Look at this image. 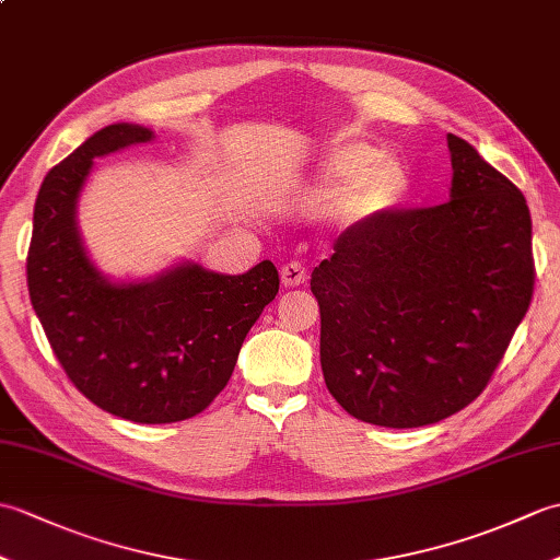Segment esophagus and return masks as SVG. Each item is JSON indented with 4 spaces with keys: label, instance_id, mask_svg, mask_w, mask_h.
<instances>
[{
    "label": "esophagus",
    "instance_id": "1",
    "mask_svg": "<svg viewBox=\"0 0 560 560\" xmlns=\"http://www.w3.org/2000/svg\"><path fill=\"white\" fill-rule=\"evenodd\" d=\"M307 281V269L301 265V261H289V265L281 267V283L287 289L303 287Z\"/></svg>",
    "mask_w": 560,
    "mask_h": 560
}]
</instances>
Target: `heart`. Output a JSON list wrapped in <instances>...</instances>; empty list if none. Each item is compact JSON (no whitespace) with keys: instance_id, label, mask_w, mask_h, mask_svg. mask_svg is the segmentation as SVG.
Returning a JSON list of instances; mask_svg holds the SVG:
<instances>
[{"instance_id":"obj_1","label":"heart","mask_w":560,"mask_h":560,"mask_svg":"<svg viewBox=\"0 0 560 560\" xmlns=\"http://www.w3.org/2000/svg\"><path fill=\"white\" fill-rule=\"evenodd\" d=\"M315 192L331 195L327 213L339 229H365L404 207L413 192V171L399 153L339 141L319 161Z\"/></svg>"}]
</instances>
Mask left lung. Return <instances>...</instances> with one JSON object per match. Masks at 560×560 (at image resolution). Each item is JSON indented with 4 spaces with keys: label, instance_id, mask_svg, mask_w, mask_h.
Here are the masks:
<instances>
[{
    "label": "left lung",
    "instance_id": "left-lung-1",
    "mask_svg": "<svg viewBox=\"0 0 560 560\" xmlns=\"http://www.w3.org/2000/svg\"><path fill=\"white\" fill-rule=\"evenodd\" d=\"M450 201L339 235L311 291L327 389L355 419L438 423L477 399L534 291L520 189L447 135Z\"/></svg>",
    "mask_w": 560,
    "mask_h": 560
}]
</instances>
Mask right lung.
<instances>
[{"instance_id":"right-lung-1","label":"right lung","mask_w":560,"mask_h":560,"mask_svg":"<svg viewBox=\"0 0 560 560\" xmlns=\"http://www.w3.org/2000/svg\"><path fill=\"white\" fill-rule=\"evenodd\" d=\"M153 137L144 125H108L45 175L26 271L33 311L81 395L127 421L173 423L229 383L249 327L277 299L279 271L265 259L231 277L183 259L115 281L93 265L77 221L93 159Z\"/></svg>"}]
</instances>
